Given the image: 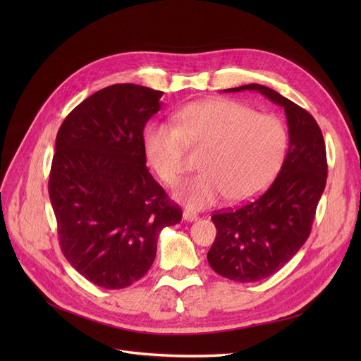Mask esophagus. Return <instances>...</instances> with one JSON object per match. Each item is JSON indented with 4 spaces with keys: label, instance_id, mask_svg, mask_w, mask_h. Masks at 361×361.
Returning a JSON list of instances; mask_svg holds the SVG:
<instances>
[{
    "label": "esophagus",
    "instance_id": "34e87169",
    "mask_svg": "<svg viewBox=\"0 0 361 361\" xmlns=\"http://www.w3.org/2000/svg\"><path fill=\"white\" fill-rule=\"evenodd\" d=\"M183 219L187 221V222H195V221L199 219V216H197L196 214L190 212V211H184V212H183Z\"/></svg>",
    "mask_w": 361,
    "mask_h": 361
}]
</instances>
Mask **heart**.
Masks as SVG:
<instances>
[{
    "label": "heart",
    "mask_w": 361,
    "mask_h": 361,
    "mask_svg": "<svg viewBox=\"0 0 361 361\" xmlns=\"http://www.w3.org/2000/svg\"><path fill=\"white\" fill-rule=\"evenodd\" d=\"M177 123L149 124L143 149L150 168L174 187L183 177L184 142L204 146L202 173L176 192V199L190 209L211 207L225 196L233 203L252 199L269 184L286 154L283 124L237 101L190 104L178 111Z\"/></svg>",
    "instance_id": "obj_1"
}]
</instances>
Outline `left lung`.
Here are the masks:
<instances>
[{"instance_id": "1", "label": "left lung", "mask_w": 361, "mask_h": 361, "mask_svg": "<svg viewBox=\"0 0 361 361\" xmlns=\"http://www.w3.org/2000/svg\"><path fill=\"white\" fill-rule=\"evenodd\" d=\"M255 90L286 111L288 152L268 190L237 209L216 212V238L207 252L211 268L237 282L269 278L309 238L316 207L326 185V147L310 114L257 83L222 92Z\"/></svg>"}]
</instances>
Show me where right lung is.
I'll list each match as a JSON object with an SVG mask.
<instances>
[{"label": "right lung", "instance_id": "add662e5", "mask_svg": "<svg viewBox=\"0 0 361 361\" xmlns=\"http://www.w3.org/2000/svg\"><path fill=\"white\" fill-rule=\"evenodd\" d=\"M162 94L133 83L104 87L56 133L48 192L61 250L106 290L139 281L155 260L161 231L183 218L146 166L143 130Z\"/></svg>", "mask_w": 361, "mask_h": 361}]
</instances>
